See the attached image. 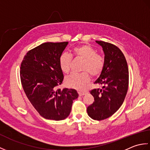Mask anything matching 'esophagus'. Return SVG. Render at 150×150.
<instances>
[{
    "mask_svg": "<svg viewBox=\"0 0 150 150\" xmlns=\"http://www.w3.org/2000/svg\"><path fill=\"white\" fill-rule=\"evenodd\" d=\"M79 96L81 97V96H83V95H85V92H78Z\"/></svg>",
    "mask_w": 150,
    "mask_h": 150,
    "instance_id": "esophagus-1",
    "label": "esophagus"
}]
</instances>
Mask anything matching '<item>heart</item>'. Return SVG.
Listing matches in <instances>:
<instances>
[{
	"mask_svg": "<svg viewBox=\"0 0 150 150\" xmlns=\"http://www.w3.org/2000/svg\"><path fill=\"white\" fill-rule=\"evenodd\" d=\"M73 53L77 58L84 60L81 73H72L65 79L66 84L68 86L84 90L86 86L90 81V74L96 77L103 71L104 65V57L97 53V51L89 44H83L75 47ZM72 57L69 54L63 53L59 57V66L64 73H68L71 69Z\"/></svg>",
	"mask_w": 150,
	"mask_h": 150,
	"instance_id": "1",
	"label": "heart"
}]
</instances>
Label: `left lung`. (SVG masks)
Here are the masks:
<instances>
[{
	"label": "left lung",
	"instance_id": "1",
	"mask_svg": "<svg viewBox=\"0 0 150 150\" xmlns=\"http://www.w3.org/2000/svg\"><path fill=\"white\" fill-rule=\"evenodd\" d=\"M96 42L103 47L104 65L94 84L103 87L90 91L95 101L88 107L87 113L91 119L101 120L113 115L122 104L128 91L129 71L125 57L119 47L103 41Z\"/></svg>",
	"mask_w": 150,
	"mask_h": 150
}]
</instances>
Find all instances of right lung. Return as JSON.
<instances>
[{
  "instance_id": "right-lung-1",
  "label": "right lung",
  "mask_w": 150,
  "mask_h": 150,
  "mask_svg": "<svg viewBox=\"0 0 150 150\" xmlns=\"http://www.w3.org/2000/svg\"><path fill=\"white\" fill-rule=\"evenodd\" d=\"M68 44L43 43L29 51L21 63L24 91L35 109L46 119H65L71 112L73 100L79 97L74 89L56 90L64 79L59 57Z\"/></svg>"
}]
</instances>
